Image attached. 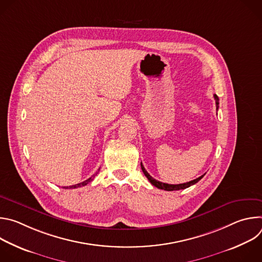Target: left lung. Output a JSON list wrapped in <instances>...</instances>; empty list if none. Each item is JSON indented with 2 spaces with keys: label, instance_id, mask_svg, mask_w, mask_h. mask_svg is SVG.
Listing matches in <instances>:
<instances>
[{
  "label": "left lung",
  "instance_id": "1",
  "mask_svg": "<svg viewBox=\"0 0 262 262\" xmlns=\"http://www.w3.org/2000/svg\"><path fill=\"white\" fill-rule=\"evenodd\" d=\"M213 97H214V99H215V105H216V111H217V108H219V97L214 94L213 95ZM141 168H142V171H143V173L145 174V176L148 178V180L151 182V184H154L155 186H157L158 189H161V190H165V191H178V190H183V189H186V188H189V186H191V185H193V184H195V183H197L205 174H203L202 176H200V177H198V178H196V179H194V180H191V181H189V182H185V183H179V184H169V183H165V182H161V181H159V180H157V179H155L152 176H150L149 175V173L145 170V168H144V166L142 165V163H141Z\"/></svg>",
  "mask_w": 262,
  "mask_h": 262
}]
</instances>
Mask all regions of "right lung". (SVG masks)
Here are the masks:
<instances>
[{"label":"right lung","mask_w":262,"mask_h":262,"mask_svg":"<svg viewBox=\"0 0 262 262\" xmlns=\"http://www.w3.org/2000/svg\"><path fill=\"white\" fill-rule=\"evenodd\" d=\"M98 171H99V169H98ZM98 171H97L94 175H92L90 178H88L87 180H85V181H83V182H81V183H78V184H73V185H69V186H63V189H76V188H81V186H84V185L88 184L89 182H91V181L93 180V178H94L95 175L98 173Z\"/></svg>","instance_id":"obj_1"}]
</instances>
